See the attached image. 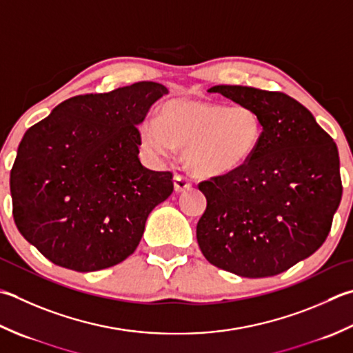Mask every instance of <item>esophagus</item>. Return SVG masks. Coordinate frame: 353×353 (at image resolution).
<instances>
[{"label":"esophagus","instance_id":"esophagus-1","mask_svg":"<svg viewBox=\"0 0 353 353\" xmlns=\"http://www.w3.org/2000/svg\"><path fill=\"white\" fill-rule=\"evenodd\" d=\"M191 188V181L188 177L185 176H181V174H176L174 176V190L177 192H182V191H186Z\"/></svg>","mask_w":353,"mask_h":353}]
</instances>
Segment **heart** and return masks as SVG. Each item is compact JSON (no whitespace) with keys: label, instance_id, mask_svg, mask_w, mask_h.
Returning <instances> with one entry per match:
<instances>
[{"label":"heart","instance_id":"heart-1","mask_svg":"<svg viewBox=\"0 0 353 353\" xmlns=\"http://www.w3.org/2000/svg\"><path fill=\"white\" fill-rule=\"evenodd\" d=\"M263 137V121L251 105L176 98L157 117L139 127L141 148L148 156L170 157L183 148V161L200 176H226L251 161Z\"/></svg>","mask_w":353,"mask_h":353}]
</instances>
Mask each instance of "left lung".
<instances>
[{"mask_svg":"<svg viewBox=\"0 0 353 353\" xmlns=\"http://www.w3.org/2000/svg\"><path fill=\"white\" fill-rule=\"evenodd\" d=\"M263 121L257 153L243 168L199 183L206 210L197 243L211 265L240 277H272L324 243L341 202L338 148L291 96L241 85H214Z\"/></svg>","mask_w":353,"mask_h":353,"instance_id":"left-lung-1","label":"left lung"}]
</instances>
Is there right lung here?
I'll return each mask as SVG.
<instances>
[{
	"instance_id": "obj_1",
	"label": "right lung",
	"mask_w": 353,
	"mask_h": 353,
	"mask_svg": "<svg viewBox=\"0 0 353 353\" xmlns=\"http://www.w3.org/2000/svg\"><path fill=\"white\" fill-rule=\"evenodd\" d=\"M157 82L61 102L26 131L10 171L13 219L52 263L101 271L136 251L145 222L172 192L170 171L139 161V130Z\"/></svg>"
}]
</instances>
